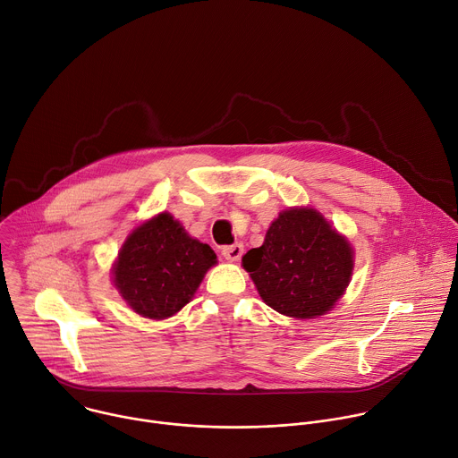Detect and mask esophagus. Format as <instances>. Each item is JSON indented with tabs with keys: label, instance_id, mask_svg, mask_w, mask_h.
I'll return each instance as SVG.
<instances>
[{
	"label": "esophagus",
	"instance_id": "34e87169",
	"mask_svg": "<svg viewBox=\"0 0 458 458\" xmlns=\"http://www.w3.org/2000/svg\"><path fill=\"white\" fill-rule=\"evenodd\" d=\"M222 254L225 259L229 261H238L243 254V245L242 243H234V245H227L222 249Z\"/></svg>",
	"mask_w": 458,
	"mask_h": 458
}]
</instances>
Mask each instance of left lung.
<instances>
[{"label": "left lung", "mask_w": 458, "mask_h": 458, "mask_svg": "<svg viewBox=\"0 0 458 458\" xmlns=\"http://www.w3.org/2000/svg\"><path fill=\"white\" fill-rule=\"evenodd\" d=\"M352 247L313 208H290L270 224L265 242L242 265L259 297L286 317L315 318L344 295L352 276Z\"/></svg>", "instance_id": "left-lung-1"}]
</instances>
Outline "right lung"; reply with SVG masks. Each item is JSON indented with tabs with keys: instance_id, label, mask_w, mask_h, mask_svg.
Here are the masks:
<instances>
[{
	"instance_id": "1",
	"label": "right lung",
	"mask_w": 458,
	"mask_h": 458,
	"mask_svg": "<svg viewBox=\"0 0 458 458\" xmlns=\"http://www.w3.org/2000/svg\"><path fill=\"white\" fill-rule=\"evenodd\" d=\"M215 263L208 243L191 238L170 213H159L127 236L113 279L138 315L163 320L193 299Z\"/></svg>"
}]
</instances>
